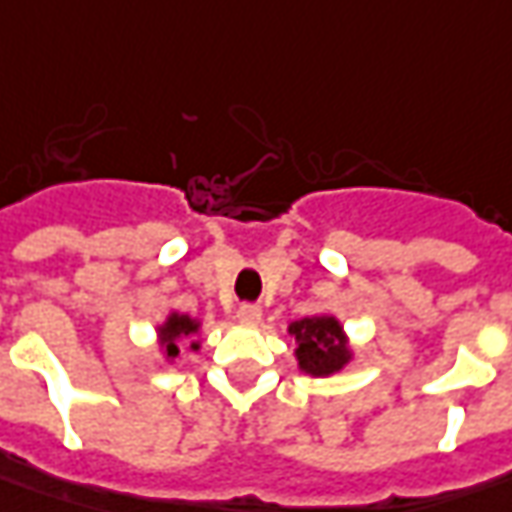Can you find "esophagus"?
<instances>
[{
  "instance_id": "34e87169",
  "label": "esophagus",
  "mask_w": 512,
  "mask_h": 512,
  "mask_svg": "<svg viewBox=\"0 0 512 512\" xmlns=\"http://www.w3.org/2000/svg\"><path fill=\"white\" fill-rule=\"evenodd\" d=\"M260 317H263V309L255 306V303H240L238 306L240 323H260Z\"/></svg>"
}]
</instances>
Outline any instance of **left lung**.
<instances>
[{
  "label": "left lung",
  "instance_id": "1",
  "mask_svg": "<svg viewBox=\"0 0 512 512\" xmlns=\"http://www.w3.org/2000/svg\"><path fill=\"white\" fill-rule=\"evenodd\" d=\"M289 331L300 343V348H297L300 368L314 374V377L334 374L348 360L343 328L337 326L334 317H306V320H297Z\"/></svg>",
  "mask_w": 512,
  "mask_h": 512
}]
</instances>
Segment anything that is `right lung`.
<instances>
[{"mask_svg":"<svg viewBox=\"0 0 512 512\" xmlns=\"http://www.w3.org/2000/svg\"><path fill=\"white\" fill-rule=\"evenodd\" d=\"M198 331V323H192L186 314H172L167 320V328H161V345L167 348V357H178V345L175 340L178 337H192ZM198 348V345H192Z\"/></svg>","mask_w":512,"mask_h":512,"instance_id":"obj_1","label":"right lung"}]
</instances>
